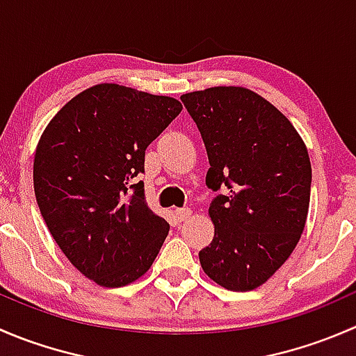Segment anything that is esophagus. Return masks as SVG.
Returning <instances> with one entry per match:
<instances>
[{
	"instance_id": "1",
	"label": "esophagus",
	"mask_w": 356,
	"mask_h": 356,
	"mask_svg": "<svg viewBox=\"0 0 356 356\" xmlns=\"http://www.w3.org/2000/svg\"><path fill=\"white\" fill-rule=\"evenodd\" d=\"M189 215H191V210H189V208H177V210H175V217H177L179 222L189 218Z\"/></svg>"
}]
</instances>
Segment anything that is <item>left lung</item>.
Listing matches in <instances>:
<instances>
[{"instance_id":"1","label":"left lung","mask_w":356,"mask_h":356,"mask_svg":"<svg viewBox=\"0 0 356 356\" xmlns=\"http://www.w3.org/2000/svg\"><path fill=\"white\" fill-rule=\"evenodd\" d=\"M196 122L217 195L215 225L200 251L204 274L231 291L267 282L296 248L310 204L312 165L303 139L272 103L236 86L181 96Z\"/></svg>"}]
</instances>
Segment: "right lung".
<instances>
[{"mask_svg":"<svg viewBox=\"0 0 356 356\" xmlns=\"http://www.w3.org/2000/svg\"><path fill=\"white\" fill-rule=\"evenodd\" d=\"M182 105L118 84H98L53 117L34 156V193L60 250L105 288L148 272L170 225L145 198V152Z\"/></svg>","mask_w":356,"mask_h":356,"instance_id":"1","label":"right lung"}]
</instances>
